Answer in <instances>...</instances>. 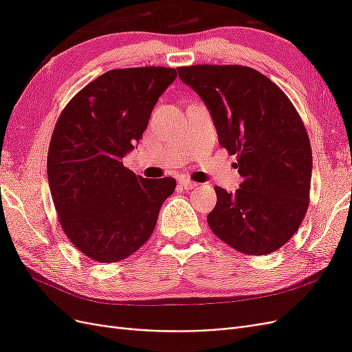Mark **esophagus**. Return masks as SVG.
<instances>
[{
    "label": "esophagus",
    "instance_id": "1",
    "mask_svg": "<svg viewBox=\"0 0 352 352\" xmlns=\"http://www.w3.org/2000/svg\"><path fill=\"white\" fill-rule=\"evenodd\" d=\"M179 185L182 186L184 189H194V188H197L199 184L194 182V180H189V179H180V180H179Z\"/></svg>",
    "mask_w": 352,
    "mask_h": 352
}]
</instances>
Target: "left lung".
Instances as JSON below:
<instances>
[{"label": "left lung", "instance_id": "1", "mask_svg": "<svg viewBox=\"0 0 352 352\" xmlns=\"http://www.w3.org/2000/svg\"><path fill=\"white\" fill-rule=\"evenodd\" d=\"M177 72L206 102L219 144L236 154L243 177L233 194L214 188L210 229L242 254L282 248L310 204L313 154L300 114L278 85L255 69L197 65Z\"/></svg>", "mask_w": 352, "mask_h": 352}]
</instances>
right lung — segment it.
I'll return each mask as SVG.
<instances>
[{"label":"right lung","instance_id":"obj_1","mask_svg":"<svg viewBox=\"0 0 352 352\" xmlns=\"http://www.w3.org/2000/svg\"><path fill=\"white\" fill-rule=\"evenodd\" d=\"M176 76L155 66L110 70L58 116L47 158L51 195L66 236L95 261L116 263L140 250L175 192L173 177L144 179L122 160Z\"/></svg>","mask_w":352,"mask_h":352}]
</instances>
